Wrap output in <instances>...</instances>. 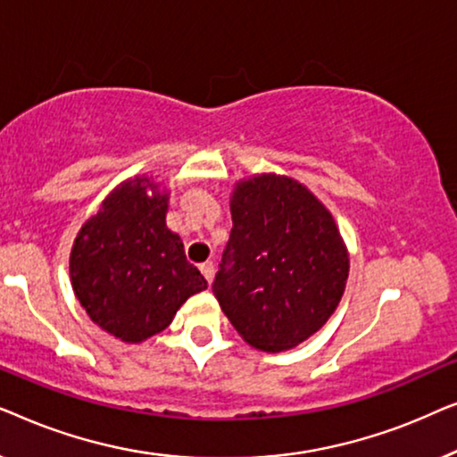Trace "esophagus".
Masks as SVG:
<instances>
[{"mask_svg": "<svg viewBox=\"0 0 457 457\" xmlns=\"http://www.w3.org/2000/svg\"><path fill=\"white\" fill-rule=\"evenodd\" d=\"M199 270H202L205 280L212 283V278H214V264L212 262H204V264H199Z\"/></svg>", "mask_w": 457, "mask_h": 457, "instance_id": "esophagus-1", "label": "esophagus"}]
</instances>
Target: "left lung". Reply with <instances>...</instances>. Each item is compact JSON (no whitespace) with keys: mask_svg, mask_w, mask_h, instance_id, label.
<instances>
[{"mask_svg":"<svg viewBox=\"0 0 457 457\" xmlns=\"http://www.w3.org/2000/svg\"><path fill=\"white\" fill-rule=\"evenodd\" d=\"M233 230L212 291L237 333L262 352L297 347L339 305L349 253L324 204L280 174L239 180Z\"/></svg>","mask_w":457,"mask_h":457,"instance_id":"1","label":"left lung"}]
</instances>
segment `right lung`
Here are the masks:
<instances>
[{
  "label": "right lung",
  "mask_w": 457,
  "mask_h": 457,
  "mask_svg": "<svg viewBox=\"0 0 457 457\" xmlns=\"http://www.w3.org/2000/svg\"><path fill=\"white\" fill-rule=\"evenodd\" d=\"M166 189L143 174L118 185L74 239V295L99 328L124 343L162 333L187 299L208 289L166 227Z\"/></svg>",
  "instance_id": "right-lung-1"
}]
</instances>
